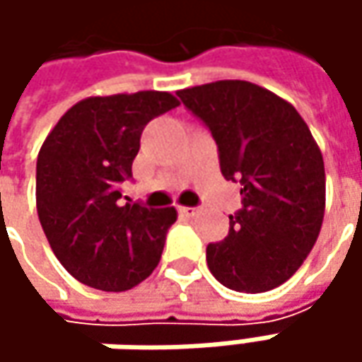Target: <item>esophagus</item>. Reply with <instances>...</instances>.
<instances>
[{
	"label": "esophagus",
	"mask_w": 362,
	"mask_h": 362,
	"mask_svg": "<svg viewBox=\"0 0 362 362\" xmlns=\"http://www.w3.org/2000/svg\"><path fill=\"white\" fill-rule=\"evenodd\" d=\"M177 211H179V216L181 217H193L195 214H197V209H195V207H179Z\"/></svg>",
	"instance_id": "esophagus-1"
}]
</instances>
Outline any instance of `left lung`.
<instances>
[{"instance_id": "8db88e82", "label": "left lung", "mask_w": 362, "mask_h": 362, "mask_svg": "<svg viewBox=\"0 0 362 362\" xmlns=\"http://www.w3.org/2000/svg\"><path fill=\"white\" fill-rule=\"evenodd\" d=\"M177 96L209 127L221 175L242 185L230 233L207 245L209 270L238 292L278 288L310 254L325 219V160L313 132L288 100L245 80Z\"/></svg>"}]
</instances>
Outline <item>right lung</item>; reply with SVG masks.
<instances>
[{
    "mask_svg": "<svg viewBox=\"0 0 362 362\" xmlns=\"http://www.w3.org/2000/svg\"><path fill=\"white\" fill-rule=\"evenodd\" d=\"M179 106L171 92L90 96L64 112L37 153L35 207L49 247L78 282L124 292L159 264L175 207L122 203L120 185L148 120Z\"/></svg>",
    "mask_w": 362,
    "mask_h": 362,
    "instance_id": "obj_1",
    "label": "right lung"
}]
</instances>
